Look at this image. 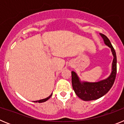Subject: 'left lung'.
<instances>
[{"label":"left lung","mask_w":124,"mask_h":124,"mask_svg":"<svg viewBox=\"0 0 124 124\" xmlns=\"http://www.w3.org/2000/svg\"><path fill=\"white\" fill-rule=\"evenodd\" d=\"M100 35L103 38L105 44L110 48L114 56L110 76L107 78L96 83L81 82L77 74L74 71L71 72L72 86L76 94L80 99L86 101L96 100L104 96L113 86L117 74V56L114 48L109 38L105 35L100 33Z\"/></svg>","instance_id":"left-lung-1"}]
</instances>
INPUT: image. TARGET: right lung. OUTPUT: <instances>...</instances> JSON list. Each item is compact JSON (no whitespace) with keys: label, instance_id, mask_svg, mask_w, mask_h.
Here are the masks:
<instances>
[{"label":"right lung","instance_id":"1","mask_svg":"<svg viewBox=\"0 0 124 124\" xmlns=\"http://www.w3.org/2000/svg\"><path fill=\"white\" fill-rule=\"evenodd\" d=\"M52 94H53V93H52ZM52 94H51L50 95V96H49V97H46V98H45V99H41V100H39V101H33V102H39V103H41V102H44L46 101L47 100H48V99H50V97H51V96H52Z\"/></svg>","mask_w":124,"mask_h":124}]
</instances>
